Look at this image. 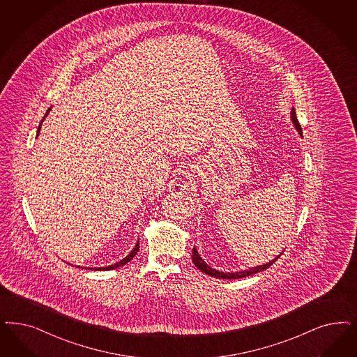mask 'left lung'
Wrapping results in <instances>:
<instances>
[{
    "mask_svg": "<svg viewBox=\"0 0 357 357\" xmlns=\"http://www.w3.org/2000/svg\"><path fill=\"white\" fill-rule=\"evenodd\" d=\"M291 120H293V123H294L296 130L299 132V135H302V128H301L299 121H298V119H296L295 109L291 111ZM280 257H281V255H280V256H277V257L273 259V261H271V262H268V264H265V265H261V266H256V268L249 269V271H237V273H222V271H215V269L209 268L208 265H207L203 259L199 257L197 249L194 248V250H192V262L195 264V266H197L199 271H202L203 273L208 274L211 277H215V278H222V280H237V278H243V277L252 275V274H255V273H259V271H265V269H268L269 266H271V265H273L277 259H280Z\"/></svg>",
    "mask_w": 357,
    "mask_h": 357,
    "instance_id": "left-lung-1",
    "label": "left lung"
}]
</instances>
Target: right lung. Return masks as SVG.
<instances>
[{
	"instance_id": "1",
	"label": "right lung",
	"mask_w": 357,
	"mask_h": 357,
	"mask_svg": "<svg viewBox=\"0 0 357 357\" xmlns=\"http://www.w3.org/2000/svg\"><path fill=\"white\" fill-rule=\"evenodd\" d=\"M49 111L46 112V116H47V113H49ZM43 120H45V117H43ZM43 120H42V123H43ZM42 125V123H40ZM40 125L38 126V135H39V132H40ZM138 249H139V243H137L135 246V249L130 252V255L129 256H126L125 259H121L120 262H116L114 265H111V266H107V268H95V271H113V269H116V268H119V266H123V265H125V264H128L130 259H133L135 257V255H137V252H138Z\"/></svg>"
}]
</instances>
